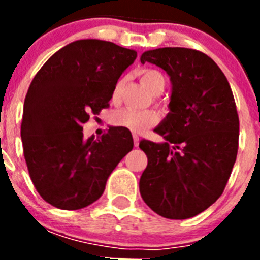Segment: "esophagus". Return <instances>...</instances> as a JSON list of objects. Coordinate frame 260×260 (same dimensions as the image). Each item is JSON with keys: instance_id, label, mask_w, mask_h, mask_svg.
Wrapping results in <instances>:
<instances>
[{"instance_id": "esophagus-1", "label": "esophagus", "mask_w": 260, "mask_h": 260, "mask_svg": "<svg viewBox=\"0 0 260 260\" xmlns=\"http://www.w3.org/2000/svg\"><path fill=\"white\" fill-rule=\"evenodd\" d=\"M133 141H134V146L138 147V144H139V137L137 134L133 135Z\"/></svg>"}]
</instances>
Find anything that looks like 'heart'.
I'll use <instances>...</instances> for the list:
<instances>
[{
	"label": "heart",
	"mask_w": 260,
	"mask_h": 260,
	"mask_svg": "<svg viewBox=\"0 0 260 260\" xmlns=\"http://www.w3.org/2000/svg\"><path fill=\"white\" fill-rule=\"evenodd\" d=\"M141 80L151 92L156 93V95L164 91L165 83H167L164 75L155 69H146V70L141 71ZM122 86L123 79L117 80V83L114 84L113 91H112V102L114 104L119 102ZM110 121L114 126L123 127L128 132L139 134V133H143L148 128L153 127L158 122V116L156 112L151 109L137 110L132 109V108H122V109H118L112 113Z\"/></svg>",
	"instance_id": "b5f03b06"
}]
</instances>
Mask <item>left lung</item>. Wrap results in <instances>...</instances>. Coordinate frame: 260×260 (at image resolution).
<instances>
[{
	"instance_id": "1",
	"label": "left lung",
	"mask_w": 260,
	"mask_h": 260,
	"mask_svg": "<svg viewBox=\"0 0 260 260\" xmlns=\"http://www.w3.org/2000/svg\"><path fill=\"white\" fill-rule=\"evenodd\" d=\"M141 62L164 69L172 80L171 113L155 128L165 142H139L148 158L142 198L167 219L194 217L221 197L237 157L240 119L231 86L197 49L158 48Z\"/></svg>"
}]
</instances>
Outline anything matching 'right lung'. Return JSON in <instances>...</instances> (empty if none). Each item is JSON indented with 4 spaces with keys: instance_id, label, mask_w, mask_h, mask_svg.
Segmentation results:
<instances>
[{
    "instance_id": "obj_1",
    "label": "right lung",
    "mask_w": 260,
    "mask_h": 260,
    "mask_svg": "<svg viewBox=\"0 0 260 260\" xmlns=\"http://www.w3.org/2000/svg\"><path fill=\"white\" fill-rule=\"evenodd\" d=\"M135 58V50L110 41L78 40L54 53L32 79L20 137L31 181L47 203L74 211L96 202L133 150L126 128L84 139L83 125L109 107L114 84Z\"/></svg>"
}]
</instances>
